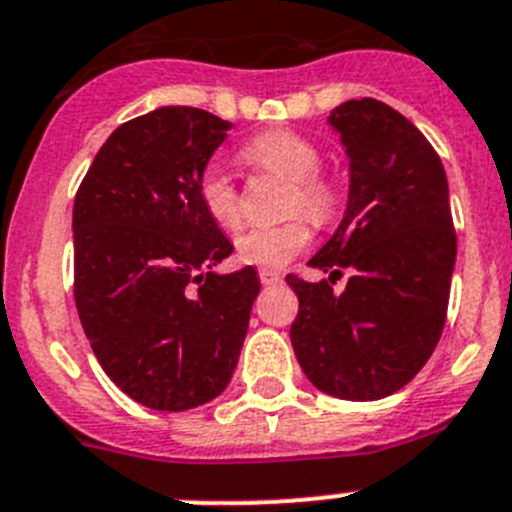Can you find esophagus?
<instances>
[{
    "mask_svg": "<svg viewBox=\"0 0 512 512\" xmlns=\"http://www.w3.org/2000/svg\"><path fill=\"white\" fill-rule=\"evenodd\" d=\"M259 279H261V284H266V287H269V284H279L281 274H279V271L261 269V271H259Z\"/></svg>",
    "mask_w": 512,
    "mask_h": 512,
    "instance_id": "1",
    "label": "esophagus"
}]
</instances>
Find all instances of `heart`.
<instances>
[{
  "label": "heart",
  "mask_w": 512,
  "mask_h": 512,
  "mask_svg": "<svg viewBox=\"0 0 512 512\" xmlns=\"http://www.w3.org/2000/svg\"><path fill=\"white\" fill-rule=\"evenodd\" d=\"M243 157L266 172L292 180L289 213H304L317 225H325L337 213V187L320 172L322 154L309 139L287 129H271L246 144ZM198 198L205 213L220 228H236L241 223V192L220 164H210L200 175ZM312 241V231L304 218H289L276 225H256L236 238V253L243 264L284 266L302 253Z\"/></svg>",
  "instance_id": "b5f03b06"
}]
</instances>
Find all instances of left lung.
Segmentation results:
<instances>
[{"label":"left lung","instance_id":"8db88e82","mask_svg":"<svg viewBox=\"0 0 512 512\" xmlns=\"http://www.w3.org/2000/svg\"><path fill=\"white\" fill-rule=\"evenodd\" d=\"M330 126L350 159L345 218L309 264L289 274L299 312L292 348L322 393L375 401L424 368L442 337L457 233L442 159L406 116L375 98L340 103ZM351 274L340 295L331 284Z\"/></svg>","mask_w":512,"mask_h":512}]
</instances>
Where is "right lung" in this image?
I'll list each match as a JSON object with an SVG mask.
<instances>
[{
  "label": "right lung",
  "instance_id": "1",
  "mask_svg": "<svg viewBox=\"0 0 512 512\" xmlns=\"http://www.w3.org/2000/svg\"><path fill=\"white\" fill-rule=\"evenodd\" d=\"M231 121L162 106L98 149L73 203L75 307L111 381L154 411L225 391L259 276L215 274L233 243L203 210L198 182Z\"/></svg>",
  "mask_w": 512,
  "mask_h": 512
}]
</instances>
